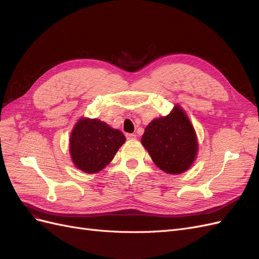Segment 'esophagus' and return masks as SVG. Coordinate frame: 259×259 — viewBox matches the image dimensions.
Listing matches in <instances>:
<instances>
[{
	"label": "esophagus",
	"instance_id": "1",
	"mask_svg": "<svg viewBox=\"0 0 259 259\" xmlns=\"http://www.w3.org/2000/svg\"><path fill=\"white\" fill-rule=\"evenodd\" d=\"M126 138L127 139H135L136 135L135 134H126Z\"/></svg>",
	"mask_w": 259,
	"mask_h": 259
}]
</instances>
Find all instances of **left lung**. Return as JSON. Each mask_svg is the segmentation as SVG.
I'll return each mask as SVG.
<instances>
[{"mask_svg": "<svg viewBox=\"0 0 259 259\" xmlns=\"http://www.w3.org/2000/svg\"><path fill=\"white\" fill-rule=\"evenodd\" d=\"M142 144L155 165L171 175L189 169L199 150L197 133L179 105L147 125Z\"/></svg>", "mask_w": 259, "mask_h": 259, "instance_id": "1", "label": "left lung"}]
</instances>
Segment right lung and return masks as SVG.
I'll use <instances>...</instances> for the list:
<instances>
[{
	"mask_svg": "<svg viewBox=\"0 0 259 259\" xmlns=\"http://www.w3.org/2000/svg\"><path fill=\"white\" fill-rule=\"evenodd\" d=\"M125 136L98 119L81 117L69 140V152L76 168L86 174L98 173L112 161Z\"/></svg>",
	"mask_w": 259,
	"mask_h": 259,
	"instance_id": "1",
	"label": "right lung"
}]
</instances>
